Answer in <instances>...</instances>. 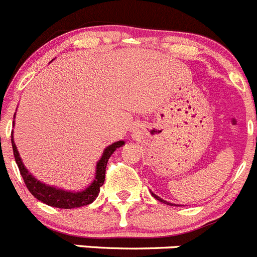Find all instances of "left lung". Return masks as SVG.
Instances as JSON below:
<instances>
[{
  "instance_id": "left-lung-1",
  "label": "left lung",
  "mask_w": 257,
  "mask_h": 257,
  "mask_svg": "<svg viewBox=\"0 0 257 257\" xmlns=\"http://www.w3.org/2000/svg\"><path fill=\"white\" fill-rule=\"evenodd\" d=\"M151 195H152V196H154V197H155V199H156V200H159V201L164 202V204H167V205H171V206H172V204H170V202H167V201H165V200H162V199H161V197H159V196H157V195H155V194H154V192H151Z\"/></svg>"
}]
</instances>
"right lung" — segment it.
I'll return each instance as SVG.
<instances>
[{"label": "right lung", "mask_w": 257, "mask_h": 257, "mask_svg": "<svg viewBox=\"0 0 257 257\" xmlns=\"http://www.w3.org/2000/svg\"><path fill=\"white\" fill-rule=\"evenodd\" d=\"M16 115V113H15ZM15 123V121H14ZM11 142H12V149H14V156L16 160V164L20 169V174H21L22 179H24L26 187L29 191L36 197L37 200L43 202V204L48 205L52 207H58V209H75V207L86 206L90 205L96 200L100 192V187L102 186L105 182V174H106V166H107V161L113 154L116 149L121 147L125 145V141H117L113 142L112 145L107 146L103 151L102 156L98 160L97 165H96V175L95 180L92 184L85 189L83 191L80 192H72V191H65V190L57 189V187L48 186V185L43 184V182L39 181L35 179L29 170L25 167L24 162H22L21 157H20L17 147L14 141V132L11 134Z\"/></svg>", "instance_id": "right-lung-1"}]
</instances>
